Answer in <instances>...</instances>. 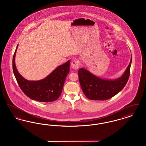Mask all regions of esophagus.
I'll list each match as a JSON object with an SVG mask.
<instances>
[{
  "label": "esophagus",
  "mask_w": 146,
  "mask_h": 146,
  "mask_svg": "<svg viewBox=\"0 0 146 146\" xmlns=\"http://www.w3.org/2000/svg\"><path fill=\"white\" fill-rule=\"evenodd\" d=\"M71 66L72 68L74 70H78L79 68V61L77 60H74L71 63Z\"/></svg>",
  "instance_id": "esophagus-1"
}]
</instances>
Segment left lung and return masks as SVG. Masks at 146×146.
<instances>
[{
  "mask_svg": "<svg viewBox=\"0 0 146 146\" xmlns=\"http://www.w3.org/2000/svg\"><path fill=\"white\" fill-rule=\"evenodd\" d=\"M131 62V56L130 62L124 73L115 79L101 78L83 67L80 68L78 72L79 83L85 95L90 100L101 101L116 95L123 90L128 81Z\"/></svg>",
  "mask_w": 146,
  "mask_h": 146,
  "instance_id": "left-lung-1",
  "label": "left lung"
}]
</instances>
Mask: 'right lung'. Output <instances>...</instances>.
<instances>
[{
    "mask_svg": "<svg viewBox=\"0 0 146 146\" xmlns=\"http://www.w3.org/2000/svg\"><path fill=\"white\" fill-rule=\"evenodd\" d=\"M19 44L14 53L13 68L14 75L22 91L32 100L42 102L56 101L61 94L65 79L70 72V60L58 66L44 79L28 80L21 76L15 64V56Z\"/></svg>",
    "mask_w": 146,
    "mask_h": 146,
    "instance_id": "obj_1",
    "label": "right lung"
}]
</instances>
